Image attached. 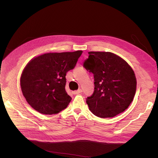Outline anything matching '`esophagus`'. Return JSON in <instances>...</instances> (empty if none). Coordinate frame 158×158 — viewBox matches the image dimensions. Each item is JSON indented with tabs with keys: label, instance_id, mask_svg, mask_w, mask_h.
I'll return each mask as SVG.
<instances>
[{
	"label": "esophagus",
	"instance_id": "34e87169",
	"mask_svg": "<svg viewBox=\"0 0 158 158\" xmlns=\"http://www.w3.org/2000/svg\"><path fill=\"white\" fill-rule=\"evenodd\" d=\"M81 92H82V89H79L78 90H77V91L73 92V94L76 95V94H81Z\"/></svg>",
	"mask_w": 158,
	"mask_h": 158
}]
</instances>
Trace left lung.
<instances>
[{
	"label": "left lung",
	"instance_id": "left-lung-1",
	"mask_svg": "<svg viewBox=\"0 0 158 158\" xmlns=\"http://www.w3.org/2000/svg\"><path fill=\"white\" fill-rule=\"evenodd\" d=\"M88 53L83 67L93 73L94 91L86 98V102L97 117H115L132 102L136 89L135 73L125 60L113 53Z\"/></svg>",
	"mask_w": 158,
	"mask_h": 158
}]
</instances>
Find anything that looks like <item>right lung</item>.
<instances>
[{
	"mask_svg": "<svg viewBox=\"0 0 158 158\" xmlns=\"http://www.w3.org/2000/svg\"><path fill=\"white\" fill-rule=\"evenodd\" d=\"M82 52L45 53L26 65L20 85L23 96L33 109L52 115L68 106L72 98L65 89L66 75L75 68Z\"/></svg>",
	"mask_w": 158,
	"mask_h": 158,
	"instance_id": "1",
	"label": "right lung"
}]
</instances>
